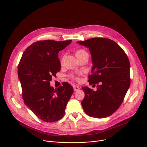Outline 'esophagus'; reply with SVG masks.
I'll list each match as a JSON object with an SVG mask.
<instances>
[{
  "instance_id": "1",
  "label": "esophagus",
  "mask_w": 147,
  "mask_h": 147,
  "mask_svg": "<svg viewBox=\"0 0 147 147\" xmlns=\"http://www.w3.org/2000/svg\"><path fill=\"white\" fill-rule=\"evenodd\" d=\"M73 87H74V91H78L79 90H80L79 86H74Z\"/></svg>"
}]
</instances>
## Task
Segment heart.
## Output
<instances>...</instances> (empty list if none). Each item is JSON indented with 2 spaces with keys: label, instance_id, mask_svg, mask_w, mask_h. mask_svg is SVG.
Returning a JSON list of instances; mask_svg holds the SVG:
<instances>
[{
  "label": "heart",
  "instance_id": "1",
  "mask_svg": "<svg viewBox=\"0 0 147 147\" xmlns=\"http://www.w3.org/2000/svg\"><path fill=\"white\" fill-rule=\"evenodd\" d=\"M86 53H87V52L83 49H79L78 50L76 53H75V55H76V56H80V55H84V54H86ZM63 57H62L61 59V62H63ZM69 77L74 80L75 81H79L80 80V75L79 74H71L69 75Z\"/></svg>",
  "mask_w": 147,
  "mask_h": 147
}]
</instances>
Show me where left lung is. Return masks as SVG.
Here are the masks:
<instances>
[{"label":"left lung","instance_id":"8db88e82","mask_svg":"<svg viewBox=\"0 0 147 147\" xmlns=\"http://www.w3.org/2000/svg\"><path fill=\"white\" fill-rule=\"evenodd\" d=\"M77 43L89 48L93 64L90 84H98L97 90L83 87L85 96L81 103L84 112L97 118L113 114L122 103L129 88L130 63L123 50L114 41L92 38Z\"/></svg>","mask_w":147,"mask_h":147}]
</instances>
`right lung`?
<instances>
[{"label": "right lung", "instance_id": "1", "mask_svg": "<svg viewBox=\"0 0 147 147\" xmlns=\"http://www.w3.org/2000/svg\"><path fill=\"white\" fill-rule=\"evenodd\" d=\"M72 40H43L30 45L24 52L18 65V75L25 104L40 119L57 121L65 114L74 88L67 82L55 89L50 85L52 76L60 71L59 51Z\"/></svg>", "mask_w": 147, "mask_h": 147}]
</instances>
